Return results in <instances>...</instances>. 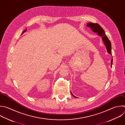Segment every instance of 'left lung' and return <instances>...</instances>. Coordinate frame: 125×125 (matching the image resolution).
Listing matches in <instances>:
<instances>
[{
    "instance_id": "8db88e82",
    "label": "left lung",
    "mask_w": 125,
    "mask_h": 125,
    "mask_svg": "<svg viewBox=\"0 0 125 125\" xmlns=\"http://www.w3.org/2000/svg\"><path fill=\"white\" fill-rule=\"evenodd\" d=\"M87 27H89L93 32L96 33L98 34V35L101 36L102 38L103 42L105 46L106 50L107 51V52L110 54H112L111 53V44L110 43V41L106 36V35L105 34V32L104 30L103 29V28L98 24V23H94L92 22H89L86 25ZM112 63H113V59H111V67H112ZM71 94L74 97L76 98L73 95L72 93L71 92Z\"/></svg>"
}]
</instances>
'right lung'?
Here are the masks:
<instances>
[{
  "instance_id": "right-lung-1",
  "label": "right lung",
  "mask_w": 125,
  "mask_h": 125,
  "mask_svg": "<svg viewBox=\"0 0 125 125\" xmlns=\"http://www.w3.org/2000/svg\"><path fill=\"white\" fill-rule=\"evenodd\" d=\"M26 30H27V29H25V30H24L23 32H22V33H21V34H22L23 33H24V32H25Z\"/></svg>"
}]
</instances>
